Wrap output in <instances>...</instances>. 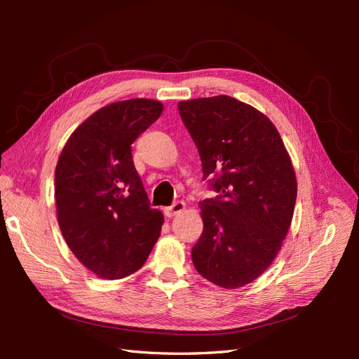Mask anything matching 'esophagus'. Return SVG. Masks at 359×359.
Instances as JSON below:
<instances>
[{
	"label": "esophagus",
	"mask_w": 359,
	"mask_h": 359,
	"mask_svg": "<svg viewBox=\"0 0 359 359\" xmlns=\"http://www.w3.org/2000/svg\"><path fill=\"white\" fill-rule=\"evenodd\" d=\"M184 210H186V203H184L182 201H177L172 206H169V208H166L165 212L168 217H173V215L181 214Z\"/></svg>",
	"instance_id": "1"
}]
</instances>
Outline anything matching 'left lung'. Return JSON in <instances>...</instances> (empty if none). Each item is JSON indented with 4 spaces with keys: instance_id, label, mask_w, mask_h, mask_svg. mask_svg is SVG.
Instances as JSON below:
<instances>
[{
    "instance_id": "obj_1",
    "label": "left lung",
    "mask_w": 359,
    "mask_h": 359,
    "mask_svg": "<svg viewBox=\"0 0 359 359\" xmlns=\"http://www.w3.org/2000/svg\"><path fill=\"white\" fill-rule=\"evenodd\" d=\"M199 151L203 180L219 196L199 202L203 232L193 265L211 283L236 289L273 264L297 202V175L271 119L229 95L178 103Z\"/></svg>"
}]
</instances>
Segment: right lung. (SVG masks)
Returning <instances> with one entry per match:
<instances>
[{
	"instance_id": "add662e5",
	"label": "right lung",
	"mask_w": 359,
	"mask_h": 359,
	"mask_svg": "<svg viewBox=\"0 0 359 359\" xmlns=\"http://www.w3.org/2000/svg\"><path fill=\"white\" fill-rule=\"evenodd\" d=\"M163 104L130 99L95 111L70 135L55 169L61 233L97 277L124 278L145 264L165 222L149 206L132 144L157 121Z\"/></svg>"
}]
</instances>
